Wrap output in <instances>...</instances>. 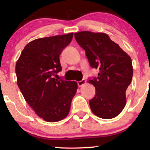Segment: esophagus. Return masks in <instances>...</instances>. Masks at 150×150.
Segmentation results:
<instances>
[{
  "mask_svg": "<svg viewBox=\"0 0 150 150\" xmlns=\"http://www.w3.org/2000/svg\"><path fill=\"white\" fill-rule=\"evenodd\" d=\"M85 83H86L85 80H82L78 81V82H77V85H78L79 87H82V86H83Z\"/></svg>",
  "mask_w": 150,
  "mask_h": 150,
  "instance_id": "esophagus-1",
  "label": "esophagus"
}]
</instances>
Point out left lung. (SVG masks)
<instances>
[{
    "label": "left lung",
    "instance_id": "1",
    "mask_svg": "<svg viewBox=\"0 0 150 150\" xmlns=\"http://www.w3.org/2000/svg\"><path fill=\"white\" fill-rule=\"evenodd\" d=\"M75 38L91 66L99 70L98 77L88 82L96 89L89 101L92 113L104 119L115 118L126 104L125 93L133 74L131 58L105 33L82 31L75 33Z\"/></svg>",
    "mask_w": 150,
    "mask_h": 150
}]
</instances>
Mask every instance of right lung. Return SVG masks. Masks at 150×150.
I'll list each match as a JSON object with an SVG mask.
<instances>
[{
	"mask_svg": "<svg viewBox=\"0 0 150 150\" xmlns=\"http://www.w3.org/2000/svg\"><path fill=\"white\" fill-rule=\"evenodd\" d=\"M73 37V33H69L34 39L25 46L17 61L19 89L36 114L45 121L64 119L76 94V82L53 77L62 69L60 55Z\"/></svg>",
	"mask_w": 150,
	"mask_h": 150,
	"instance_id": "obj_1",
	"label": "right lung"
}]
</instances>
